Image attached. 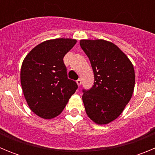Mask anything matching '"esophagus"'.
Segmentation results:
<instances>
[{
  "mask_svg": "<svg viewBox=\"0 0 155 155\" xmlns=\"http://www.w3.org/2000/svg\"><path fill=\"white\" fill-rule=\"evenodd\" d=\"M77 84H78V86H80L81 84V80L80 78L77 80Z\"/></svg>",
  "mask_w": 155,
  "mask_h": 155,
  "instance_id": "34e87169",
  "label": "esophagus"
}]
</instances>
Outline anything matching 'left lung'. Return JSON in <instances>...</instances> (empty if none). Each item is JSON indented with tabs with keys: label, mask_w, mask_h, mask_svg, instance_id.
Masks as SVG:
<instances>
[{
	"label": "left lung",
	"mask_w": 155,
	"mask_h": 155,
	"mask_svg": "<svg viewBox=\"0 0 155 155\" xmlns=\"http://www.w3.org/2000/svg\"><path fill=\"white\" fill-rule=\"evenodd\" d=\"M94 72V85L83 89L87 116L95 124L116 120L130 102L135 85L134 66L118 46L103 39L80 41Z\"/></svg>",
	"instance_id": "1"
}]
</instances>
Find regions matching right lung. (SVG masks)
Wrapping results in <instances>:
<instances>
[{
    "label": "right lung",
    "instance_id": "add662e5",
    "mask_svg": "<svg viewBox=\"0 0 155 155\" xmlns=\"http://www.w3.org/2000/svg\"><path fill=\"white\" fill-rule=\"evenodd\" d=\"M72 39H55L37 45L23 61L21 84L30 109L46 120L62 113L78 89L68 79L64 57L76 44Z\"/></svg>",
    "mask_w": 155,
    "mask_h": 155
}]
</instances>
